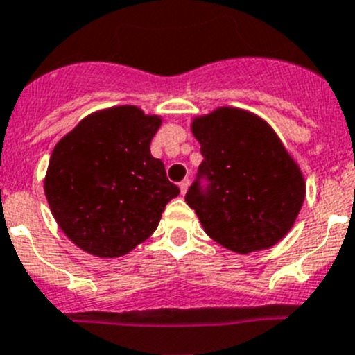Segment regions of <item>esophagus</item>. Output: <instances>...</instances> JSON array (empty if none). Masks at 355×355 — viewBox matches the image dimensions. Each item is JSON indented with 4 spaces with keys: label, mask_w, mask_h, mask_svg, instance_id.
<instances>
[{
    "label": "esophagus",
    "mask_w": 355,
    "mask_h": 355,
    "mask_svg": "<svg viewBox=\"0 0 355 355\" xmlns=\"http://www.w3.org/2000/svg\"><path fill=\"white\" fill-rule=\"evenodd\" d=\"M189 185H191V180H189V178H184V180L180 182V192H182V194H184V196H185V192H187Z\"/></svg>",
    "instance_id": "esophagus-1"
}]
</instances>
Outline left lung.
I'll use <instances>...</instances> for the list:
<instances>
[{
	"instance_id": "1",
	"label": "left lung",
	"mask_w": 355,
	"mask_h": 355,
	"mask_svg": "<svg viewBox=\"0 0 355 355\" xmlns=\"http://www.w3.org/2000/svg\"><path fill=\"white\" fill-rule=\"evenodd\" d=\"M191 130L205 159L185 202L205 232L241 254L279 243L304 205L305 180L277 133L237 107L198 116ZM199 178L210 182L205 189Z\"/></svg>"
}]
</instances>
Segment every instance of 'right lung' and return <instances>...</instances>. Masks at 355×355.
<instances>
[{"label": "right lung", "instance_id": "1", "mask_svg": "<svg viewBox=\"0 0 355 355\" xmlns=\"http://www.w3.org/2000/svg\"><path fill=\"white\" fill-rule=\"evenodd\" d=\"M161 126L135 105L86 116L51 153L44 196L65 236L86 253L118 258L153 236L180 194L150 154Z\"/></svg>", "mask_w": 355, "mask_h": 355}]
</instances>
